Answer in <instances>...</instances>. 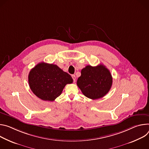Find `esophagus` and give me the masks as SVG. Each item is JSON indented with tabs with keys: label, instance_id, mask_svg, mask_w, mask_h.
I'll use <instances>...</instances> for the list:
<instances>
[{
	"label": "esophagus",
	"instance_id": "34e87169",
	"mask_svg": "<svg viewBox=\"0 0 149 149\" xmlns=\"http://www.w3.org/2000/svg\"><path fill=\"white\" fill-rule=\"evenodd\" d=\"M72 78H73V79L74 82H75V80H76V76H75V75L73 74V75H72Z\"/></svg>",
	"mask_w": 149,
	"mask_h": 149
}]
</instances>
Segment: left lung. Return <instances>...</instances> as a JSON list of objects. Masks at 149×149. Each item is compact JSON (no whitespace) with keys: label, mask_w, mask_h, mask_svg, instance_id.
<instances>
[{"label":"left lung","mask_w":149,"mask_h":149,"mask_svg":"<svg viewBox=\"0 0 149 149\" xmlns=\"http://www.w3.org/2000/svg\"><path fill=\"white\" fill-rule=\"evenodd\" d=\"M112 77L109 70L103 64L95 67L86 65L81 70L77 85L83 94L91 100L104 97L109 91Z\"/></svg>","instance_id":"left-lung-1"}]
</instances>
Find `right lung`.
Wrapping results in <instances>:
<instances>
[{
    "label": "right lung",
    "instance_id": "right-lung-1",
    "mask_svg": "<svg viewBox=\"0 0 149 149\" xmlns=\"http://www.w3.org/2000/svg\"><path fill=\"white\" fill-rule=\"evenodd\" d=\"M31 90L43 101H53L67 84L73 83L70 74L56 64L41 62L32 69L28 75Z\"/></svg>",
    "mask_w": 149,
    "mask_h": 149
}]
</instances>
